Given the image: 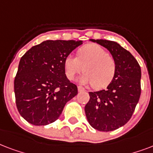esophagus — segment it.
<instances>
[{
	"label": "esophagus",
	"mask_w": 153,
	"mask_h": 153,
	"mask_svg": "<svg viewBox=\"0 0 153 153\" xmlns=\"http://www.w3.org/2000/svg\"><path fill=\"white\" fill-rule=\"evenodd\" d=\"M78 92H82V91H85V88H83L82 86H77Z\"/></svg>",
	"instance_id": "esophagus-1"
}]
</instances>
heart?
I'll list each match as a JSON object with an SVG mask.
<instances>
[{"label":"heart","instance_id":"b5f03b06","mask_svg":"<svg viewBox=\"0 0 153 153\" xmlns=\"http://www.w3.org/2000/svg\"><path fill=\"white\" fill-rule=\"evenodd\" d=\"M64 69L68 80L77 73H85L78 78L81 84H93L97 88L107 86L114 77L116 62L105 48L97 44H88L77 51V56L69 54L64 60Z\"/></svg>","mask_w":153,"mask_h":153}]
</instances>
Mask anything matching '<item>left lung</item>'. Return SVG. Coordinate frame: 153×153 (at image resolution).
Returning <instances> with one entry per match:
<instances>
[{"label":"left lung","mask_w":153,"mask_h":153,"mask_svg":"<svg viewBox=\"0 0 153 153\" xmlns=\"http://www.w3.org/2000/svg\"><path fill=\"white\" fill-rule=\"evenodd\" d=\"M90 41L109 51L116 62V73L106 89L89 92L85 114L93 128L113 131L132 117L141 93V70L134 56L117 42L103 39Z\"/></svg>","instance_id":"obj_1"}]
</instances>
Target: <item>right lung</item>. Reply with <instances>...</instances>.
I'll use <instances>...</instances> for the list:
<instances>
[{
    "label": "right lung",
    "mask_w": 153,
    "mask_h": 153,
    "mask_svg": "<svg viewBox=\"0 0 153 153\" xmlns=\"http://www.w3.org/2000/svg\"><path fill=\"white\" fill-rule=\"evenodd\" d=\"M82 42L48 40L32 47L21 58L14 93L19 113L28 123H53L66 103L77 95L76 85L65 75L64 60Z\"/></svg>",
    "instance_id": "add662e5"
}]
</instances>
